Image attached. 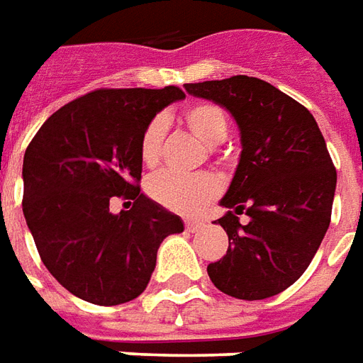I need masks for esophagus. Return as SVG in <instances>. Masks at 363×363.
I'll use <instances>...</instances> for the list:
<instances>
[{
  "instance_id": "obj_1",
  "label": "esophagus",
  "mask_w": 363,
  "mask_h": 363,
  "mask_svg": "<svg viewBox=\"0 0 363 363\" xmlns=\"http://www.w3.org/2000/svg\"><path fill=\"white\" fill-rule=\"evenodd\" d=\"M200 228H202L200 221H186V229H189V231H198Z\"/></svg>"
}]
</instances>
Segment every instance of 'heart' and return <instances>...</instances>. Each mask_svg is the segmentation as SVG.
<instances>
[{
	"label": "heart",
	"instance_id": "b5f03b06",
	"mask_svg": "<svg viewBox=\"0 0 363 363\" xmlns=\"http://www.w3.org/2000/svg\"><path fill=\"white\" fill-rule=\"evenodd\" d=\"M182 122L200 142L213 147L228 135V116L218 104L196 103L182 112ZM165 135V120H151L140 142V155L145 167H155L161 155V143ZM150 196L169 210L194 216L220 192V182L208 173L181 177L174 173H159L147 182Z\"/></svg>",
	"mask_w": 363,
	"mask_h": 363
}]
</instances>
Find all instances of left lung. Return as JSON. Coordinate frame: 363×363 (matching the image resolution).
Returning <instances> with one entry per match:
<instances>
[{"label": "left lung", "instance_id": "obj_1", "mask_svg": "<svg viewBox=\"0 0 363 363\" xmlns=\"http://www.w3.org/2000/svg\"><path fill=\"white\" fill-rule=\"evenodd\" d=\"M186 93L233 116L241 155L216 223L228 252L208 264L213 286L237 299H267L289 288L311 264L327 233L336 171L313 114L270 83L233 75L186 83ZM250 216L247 224L238 221Z\"/></svg>", "mask_w": 363, "mask_h": 363}]
</instances>
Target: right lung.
I'll return each mask as SVG.
<instances>
[{
  "mask_svg": "<svg viewBox=\"0 0 363 363\" xmlns=\"http://www.w3.org/2000/svg\"><path fill=\"white\" fill-rule=\"evenodd\" d=\"M179 87L99 89L52 114L23 159V213L48 272L83 301L120 305L147 288L159 245L184 223L143 196L140 142ZM135 206L110 212L112 197Z\"/></svg>",
  "mask_w": 363,
  "mask_h": 363,
  "instance_id": "add662e5",
  "label": "right lung"
}]
</instances>
